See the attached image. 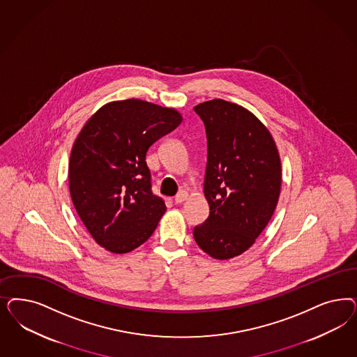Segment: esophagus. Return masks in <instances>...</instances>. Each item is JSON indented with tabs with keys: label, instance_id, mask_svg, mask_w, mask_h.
Segmentation results:
<instances>
[{
	"label": "esophagus",
	"instance_id": "obj_1",
	"mask_svg": "<svg viewBox=\"0 0 357 357\" xmlns=\"http://www.w3.org/2000/svg\"><path fill=\"white\" fill-rule=\"evenodd\" d=\"M186 198H188L186 192L181 190V192H178V193H177V196L174 197V204H181V202H184Z\"/></svg>",
	"mask_w": 357,
	"mask_h": 357
}]
</instances>
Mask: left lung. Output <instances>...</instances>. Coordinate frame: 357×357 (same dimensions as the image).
Here are the masks:
<instances>
[{"label":"left lung","mask_w":357,"mask_h":357,"mask_svg":"<svg viewBox=\"0 0 357 357\" xmlns=\"http://www.w3.org/2000/svg\"><path fill=\"white\" fill-rule=\"evenodd\" d=\"M205 123L204 193L208 218L193 230L208 256L245 252L272 218L281 192V160L264 123L241 105L215 98L195 106Z\"/></svg>","instance_id":"1"}]
</instances>
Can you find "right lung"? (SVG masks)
I'll list each match as a JSON object with an SVG mask.
<instances>
[{
	"label": "right lung",
	"instance_id": "obj_1",
	"mask_svg": "<svg viewBox=\"0 0 357 357\" xmlns=\"http://www.w3.org/2000/svg\"><path fill=\"white\" fill-rule=\"evenodd\" d=\"M181 122L173 107L130 98L101 106L81 128L69 158V192L106 251L131 252L153 234L167 207L151 192L146 155Z\"/></svg>",
	"mask_w": 357,
	"mask_h": 357
}]
</instances>
